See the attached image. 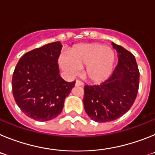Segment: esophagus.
Returning <instances> with one entry per match:
<instances>
[{"label":"esophagus","mask_w":155,"mask_h":155,"mask_svg":"<svg viewBox=\"0 0 155 155\" xmlns=\"http://www.w3.org/2000/svg\"><path fill=\"white\" fill-rule=\"evenodd\" d=\"M75 86H84V84H83L81 81L78 80L76 81V82H75Z\"/></svg>","instance_id":"34e87169"}]
</instances>
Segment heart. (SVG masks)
Returning <instances> with one entry per match:
<instances>
[{"label":"heart","mask_w":155,"mask_h":155,"mask_svg":"<svg viewBox=\"0 0 155 155\" xmlns=\"http://www.w3.org/2000/svg\"><path fill=\"white\" fill-rule=\"evenodd\" d=\"M116 55L112 48L99 43H85L75 46L69 56H62L60 64L70 75H76L80 68H84L85 78L98 84L107 80L113 73Z\"/></svg>","instance_id":"1"}]
</instances>
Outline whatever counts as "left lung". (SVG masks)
I'll list each match as a JSON object with an SVG mask.
<instances>
[{
  "label": "left lung",
  "mask_w": 155,
  "mask_h": 155,
  "mask_svg": "<svg viewBox=\"0 0 155 155\" xmlns=\"http://www.w3.org/2000/svg\"><path fill=\"white\" fill-rule=\"evenodd\" d=\"M118 53V64L112 76L99 85L84 86V107L89 118L98 123L113 121L134 104L139 87L136 59L123 46L112 43Z\"/></svg>",
  "instance_id": "left-lung-1"
}]
</instances>
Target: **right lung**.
Here are the masks:
<instances>
[{"instance_id":"add662e5","label":"right lung","mask_w":155,"mask_h":155,"mask_svg":"<svg viewBox=\"0 0 155 155\" xmlns=\"http://www.w3.org/2000/svg\"><path fill=\"white\" fill-rule=\"evenodd\" d=\"M60 41L44 45L20 58L12 78V91L18 106L37 121H49L61 114L64 100L74 87L60 75L57 64Z\"/></svg>"}]
</instances>
